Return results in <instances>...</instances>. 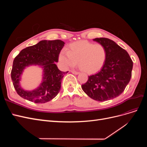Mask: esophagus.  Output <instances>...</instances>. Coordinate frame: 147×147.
<instances>
[{
  "label": "esophagus",
  "instance_id": "1",
  "mask_svg": "<svg viewBox=\"0 0 147 147\" xmlns=\"http://www.w3.org/2000/svg\"><path fill=\"white\" fill-rule=\"evenodd\" d=\"M71 72H72V73L74 75H78L80 74V72H77V71H75V70H72V71H71Z\"/></svg>",
  "mask_w": 147,
  "mask_h": 147
}]
</instances>
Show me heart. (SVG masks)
I'll return each mask as SVG.
<instances>
[{
    "instance_id": "1",
    "label": "heart",
    "mask_w": 147,
    "mask_h": 147,
    "mask_svg": "<svg viewBox=\"0 0 147 147\" xmlns=\"http://www.w3.org/2000/svg\"><path fill=\"white\" fill-rule=\"evenodd\" d=\"M59 57L65 67H73L78 63L83 72L93 74L105 64L107 50L100 43L80 41L70 44L67 51L62 50Z\"/></svg>"
}]
</instances>
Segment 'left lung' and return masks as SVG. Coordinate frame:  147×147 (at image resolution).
Here are the masks:
<instances>
[{
  "instance_id": "8db88e82",
  "label": "left lung",
  "mask_w": 147,
  "mask_h": 147,
  "mask_svg": "<svg viewBox=\"0 0 147 147\" xmlns=\"http://www.w3.org/2000/svg\"><path fill=\"white\" fill-rule=\"evenodd\" d=\"M93 40L105 47L107 59L99 72L88 76L82 88L91 99L103 102L119 96L125 90L132 76L133 62L127 52L112 40L96 38Z\"/></svg>"
}]
</instances>
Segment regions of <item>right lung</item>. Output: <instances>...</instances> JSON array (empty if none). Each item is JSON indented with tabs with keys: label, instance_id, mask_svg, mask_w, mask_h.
Here are the masks:
<instances>
[{
	"label": "right lung",
	"instance_id": "obj_1",
	"mask_svg": "<svg viewBox=\"0 0 147 147\" xmlns=\"http://www.w3.org/2000/svg\"><path fill=\"white\" fill-rule=\"evenodd\" d=\"M65 43L60 40H42L33 46L22 50L14 59L11 77L16 92L23 98L37 104L50 101L57 95L61 86L64 75L57 68L55 62ZM31 65L42 66L43 82L33 91H26L19 85L20 75L26 66Z\"/></svg>",
	"mask_w": 147,
	"mask_h": 147
}]
</instances>
